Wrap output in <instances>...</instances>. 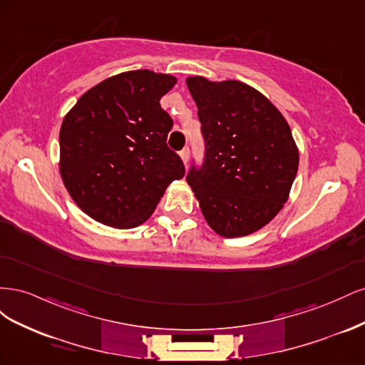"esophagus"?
Instances as JSON below:
<instances>
[{
	"label": "esophagus",
	"instance_id": "obj_1",
	"mask_svg": "<svg viewBox=\"0 0 365 365\" xmlns=\"http://www.w3.org/2000/svg\"><path fill=\"white\" fill-rule=\"evenodd\" d=\"M180 157H181L182 163H184V164H187V161H189V158H190V150H189V148L182 149V150L180 152Z\"/></svg>",
	"mask_w": 365,
	"mask_h": 365
}]
</instances>
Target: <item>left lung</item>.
<instances>
[{"instance_id": "8db88e82", "label": "left lung", "mask_w": 365, "mask_h": 365, "mask_svg": "<svg viewBox=\"0 0 365 365\" xmlns=\"http://www.w3.org/2000/svg\"><path fill=\"white\" fill-rule=\"evenodd\" d=\"M205 138V163L192 170L201 212L215 233L242 237L263 228L288 201L298 148L283 114L239 81L185 79Z\"/></svg>"}]
</instances>
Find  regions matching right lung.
Wrapping results in <instances>:
<instances>
[{"mask_svg":"<svg viewBox=\"0 0 365 365\" xmlns=\"http://www.w3.org/2000/svg\"><path fill=\"white\" fill-rule=\"evenodd\" d=\"M172 74L132 70L90 88L65 114L59 172L83 213L114 228H134L152 216L184 164L165 145L173 121L160 98Z\"/></svg>","mask_w":365,"mask_h":365,"instance_id":"1","label":"right lung"}]
</instances>
